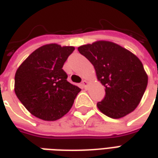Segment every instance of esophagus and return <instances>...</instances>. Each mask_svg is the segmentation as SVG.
Masks as SVG:
<instances>
[{"label":"esophagus","mask_w":158,"mask_h":158,"mask_svg":"<svg viewBox=\"0 0 158 158\" xmlns=\"http://www.w3.org/2000/svg\"><path fill=\"white\" fill-rule=\"evenodd\" d=\"M82 85L84 86V88H86L87 85H88V82L86 81L85 79H84V80L82 81Z\"/></svg>","instance_id":"esophagus-1"}]
</instances>
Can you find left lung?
<instances>
[{
    "instance_id": "obj_1",
    "label": "left lung",
    "mask_w": 158,
    "mask_h": 158,
    "mask_svg": "<svg viewBox=\"0 0 158 158\" xmlns=\"http://www.w3.org/2000/svg\"><path fill=\"white\" fill-rule=\"evenodd\" d=\"M96 70L106 95L98 109L112 118H120L135 109L148 83L142 62L132 52L113 42L99 40L79 46Z\"/></svg>"
}]
</instances>
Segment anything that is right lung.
<instances>
[{"mask_svg": "<svg viewBox=\"0 0 158 158\" xmlns=\"http://www.w3.org/2000/svg\"><path fill=\"white\" fill-rule=\"evenodd\" d=\"M73 46L48 44L36 49L15 73L16 96L32 115L45 121L61 118L81 90L67 80L62 69Z\"/></svg>", "mask_w": 158, "mask_h": 158, "instance_id": "obj_1", "label": "right lung"}]
</instances>
